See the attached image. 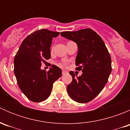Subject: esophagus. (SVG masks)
<instances>
[{"instance_id":"esophagus-1","label":"esophagus","mask_w":130,"mask_h":130,"mask_svg":"<svg viewBox=\"0 0 130 130\" xmlns=\"http://www.w3.org/2000/svg\"><path fill=\"white\" fill-rule=\"evenodd\" d=\"M66 73H67V72L65 71V70H62V75H65Z\"/></svg>"}]
</instances>
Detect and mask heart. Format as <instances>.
Segmentation results:
<instances>
[{
    "mask_svg": "<svg viewBox=\"0 0 130 130\" xmlns=\"http://www.w3.org/2000/svg\"><path fill=\"white\" fill-rule=\"evenodd\" d=\"M68 63H69V61H68V60H63L62 61H61V62L60 63V65H61V66H67V65H68Z\"/></svg>",
    "mask_w": 130,
    "mask_h": 130,
    "instance_id": "obj_1",
    "label": "heart"
}]
</instances>
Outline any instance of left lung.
<instances>
[{"label":"left lung","instance_id":"1","mask_svg":"<svg viewBox=\"0 0 130 130\" xmlns=\"http://www.w3.org/2000/svg\"><path fill=\"white\" fill-rule=\"evenodd\" d=\"M61 35L75 42L78 46L76 70L82 74L75 77L69 73L72 81L67 89L75 101L86 103L91 101L103 89L111 72V58L101 38L90 28L77 31H63Z\"/></svg>","mask_w":130,"mask_h":130}]
</instances>
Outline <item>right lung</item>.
<instances>
[{
    "instance_id": "obj_1",
    "label": "right lung",
    "mask_w": 130,
    "mask_h": 130,
    "mask_svg": "<svg viewBox=\"0 0 130 130\" xmlns=\"http://www.w3.org/2000/svg\"><path fill=\"white\" fill-rule=\"evenodd\" d=\"M60 32L46 29L37 30L22 42L14 58V74L23 94L35 103L43 101L50 96L53 84L61 75V70L53 65L48 71L41 70L51 57L52 38Z\"/></svg>"
}]
</instances>
